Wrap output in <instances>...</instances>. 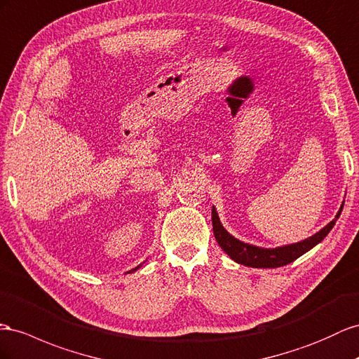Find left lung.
<instances>
[{
    "instance_id": "1",
    "label": "left lung",
    "mask_w": 359,
    "mask_h": 359,
    "mask_svg": "<svg viewBox=\"0 0 359 359\" xmlns=\"http://www.w3.org/2000/svg\"><path fill=\"white\" fill-rule=\"evenodd\" d=\"M343 205H341L340 211L337 212L335 219L332 222H329V224L323 229L318 231L317 234H314L313 237H309L304 241H299V243L280 246V248H275V249L257 248V246L243 243V241H240L236 237H232L229 232L224 226H222L215 207H212V211H211L212 231H215V237L217 240L219 246L224 249L226 254L236 261V263L248 266V267L275 269V267L287 266L290 263H293L296 258L304 255L305 252H308L309 249H313L316 245L320 243V241L329 234V231L334 228L337 219L340 217Z\"/></svg>"
}]
</instances>
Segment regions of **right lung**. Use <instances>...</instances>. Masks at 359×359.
<instances>
[{
  "instance_id": "right-lung-1",
  "label": "right lung",
  "mask_w": 359,
  "mask_h": 359,
  "mask_svg": "<svg viewBox=\"0 0 359 359\" xmlns=\"http://www.w3.org/2000/svg\"><path fill=\"white\" fill-rule=\"evenodd\" d=\"M140 267H142V264H140V266H137L135 269H133V270H137V269H140ZM133 270H131V272H133Z\"/></svg>"
}]
</instances>
